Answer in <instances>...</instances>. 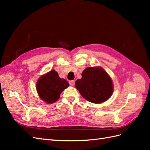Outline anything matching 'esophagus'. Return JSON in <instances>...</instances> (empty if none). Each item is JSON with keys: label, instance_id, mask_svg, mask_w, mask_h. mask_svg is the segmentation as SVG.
Returning <instances> with one entry per match:
<instances>
[{"label": "esophagus", "instance_id": "obj_1", "mask_svg": "<svg viewBox=\"0 0 150 150\" xmlns=\"http://www.w3.org/2000/svg\"><path fill=\"white\" fill-rule=\"evenodd\" d=\"M69 84L71 85V86H73L74 85V84H75V81H69Z\"/></svg>", "mask_w": 150, "mask_h": 150}]
</instances>
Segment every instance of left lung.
<instances>
[{
    "label": "left lung",
    "mask_w": 150,
    "mask_h": 150,
    "mask_svg": "<svg viewBox=\"0 0 150 150\" xmlns=\"http://www.w3.org/2000/svg\"><path fill=\"white\" fill-rule=\"evenodd\" d=\"M76 88L86 100L95 104L106 101L113 92L111 78L101 67H90L82 72V78L76 80Z\"/></svg>",
    "instance_id": "1"
}]
</instances>
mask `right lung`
<instances>
[{
	"instance_id": "right-lung-1",
	"label": "right lung",
	"mask_w": 150,
	"mask_h": 150,
	"mask_svg": "<svg viewBox=\"0 0 150 150\" xmlns=\"http://www.w3.org/2000/svg\"><path fill=\"white\" fill-rule=\"evenodd\" d=\"M69 85L66 79L59 78L55 70H52L40 77L36 83V89L42 101L52 104L59 99L61 93Z\"/></svg>"
}]
</instances>
